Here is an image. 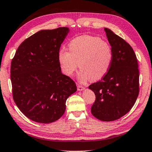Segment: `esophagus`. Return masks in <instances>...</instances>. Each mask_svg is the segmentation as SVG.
<instances>
[{
  "mask_svg": "<svg viewBox=\"0 0 152 152\" xmlns=\"http://www.w3.org/2000/svg\"><path fill=\"white\" fill-rule=\"evenodd\" d=\"M77 89H78V91H83V90L85 89V87H84L83 85H79V84H78V85H77Z\"/></svg>",
  "mask_w": 152,
  "mask_h": 152,
  "instance_id": "1",
  "label": "esophagus"
}]
</instances>
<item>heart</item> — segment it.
<instances>
[{"mask_svg":"<svg viewBox=\"0 0 152 152\" xmlns=\"http://www.w3.org/2000/svg\"><path fill=\"white\" fill-rule=\"evenodd\" d=\"M69 50H58V61L62 72L70 76L81 69L80 80L96 81L104 76L113 61V50L108 42L96 36L85 35L70 41Z\"/></svg>","mask_w":152,"mask_h":152,"instance_id":"1","label":"heart"}]
</instances>
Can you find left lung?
<instances>
[{"mask_svg":"<svg viewBox=\"0 0 152 152\" xmlns=\"http://www.w3.org/2000/svg\"><path fill=\"white\" fill-rule=\"evenodd\" d=\"M113 50V61L106 75L89 88L96 95L91 113L101 121H115L128 113L139 93V71L130 45L111 30L104 28Z\"/></svg>","mask_w":152,"mask_h":152,"instance_id":"1","label":"left lung"}]
</instances>
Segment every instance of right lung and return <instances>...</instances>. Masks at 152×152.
Masks as SVG:
<instances>
[{"label":"right lung","mask_w":152,"mask_h":152,"mask_svg":"<svg viewBox=\"0 0 152 152\" xmlns=\"http://www.w3.org/2000/svg\"><path fill=\"white\" fill-rule=\"evenodd\" d=\"M67 27L42 30L17 49L11 64L13 98L33 121L49 124L64 114L67 99L76 91V83L62 74L58 61Z\"/></svg>","instance_id":"add662e5"}]
</instances>
